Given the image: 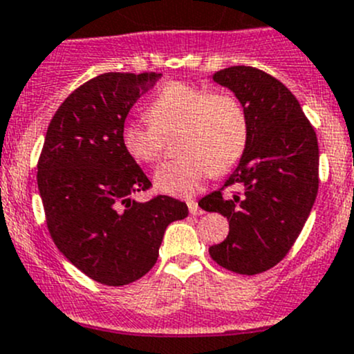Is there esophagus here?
<instances>
[{
    "label": "esophagus",
    "mask_w": 354,
    "mask_h": 354,
    "mask_svg": "<svg viewBox=\"0 0 354 354\" xmlns=\"http://www.w3.org/2000/svg\"><path fill=\"white\" fill-rule=\"evenodd\" d=\"M188 210H190L192 216H202V209H200L195 200H188Z\"/></svg>",
    "instance_id": "esophagus-1"
}]
</instances>
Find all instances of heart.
I'll list each match as a JSON object with an SVG mask.
<instances>
[{"instance_id": "obj_1", "label": "heart", "mask_w": 354, "mask_h": 354, "mask_svg": "<svg viewBox=\"0 0 354 354\" xmlns=\"http://www.w3.org/2000/svg\"><path fill=\"white\" fill-rule=\"evenodd\" d=\"M183 156L156 171L162 194L188 197L210 174H226L240 162L248 140V120L236 97L173 82L157 94L149 118H130L121 127V142L138 162L152 164L166 147L164 135L180 130Z\"/></svg>"}]
</instances>
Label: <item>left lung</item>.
<instances>
[{"label":"left lung","instance_id":"obj_1","mask_svg":"<svg viewBox=\"0 0 354 354\" xmlns=\"http://www.w3.org/2000/svg\"><path fill=\"white\" fill-rule=\"evenodd\" d=\"M212 80L230 88L243 106L248 140L224 187L198 202L230 221V234L209 248L214 262L253 276L286 257L301 233L319 192V144L298 99L284 84L252 66L216 71Z\"/></svg>","mask_w":354,"mask_h":354}]
</instances>
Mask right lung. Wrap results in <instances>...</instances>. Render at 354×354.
<instances>
[{
    "mask_svg": "<svg viewBox=\"0 0 354 354\" xmlns=\"http://www.w3.org/2000/svg\"><path fill=\"white\" fill-rule=\"evenodd\" d=\"M160 73H102L71 92L48 127L37 162L46 223L59 252L106 286L140 279L157 262L166 227L185 219V202L151 188L121 142L131 106Z\"/></svg>",
    "mask_w": 354,
    "mask_h": 354,
    "instance_id": "right-lung-1",
    "label": "right lung"
}]
</instances>
